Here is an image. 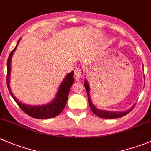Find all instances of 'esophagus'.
Masks as SVG:
<instances>
[{"mask_svg": "<svg viewBox=\"0 0 151 151\" xmlns=\"http://www.w3.org/2000/svg\"><path fill=\"white\" fill-rule=\"evenodd\" d=\"M82 77V72L81 70H80V68H76L74 69V78L75 80H78L81 78Z\"/></svg>", "mask_w": 151, "mask_h": 151, "instance_id": "obj_1", "label": "esophagus"}]
</instances>
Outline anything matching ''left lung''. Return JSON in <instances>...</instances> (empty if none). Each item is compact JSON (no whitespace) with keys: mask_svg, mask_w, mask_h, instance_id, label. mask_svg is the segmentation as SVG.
I'll use <instances>...</instances> for the list:
<instances>
[{"mask_svg":"<svg viewBox=\"0 0 151 151\" xmlns=\"http://www.w3.org/2000/svg\"><path fill=\"white\" fill-rule=\"evenodd\" d=\"M84 86H85V88H86V91H87L88 99V103H89V105H90L91 109L92 112H93L95 115L99 116V117L105 118V119H115V118H120L122 117V116H125V115L128 114V113L131 112V111L132 110V108H130V109L128 110V111H123V112H116V111H103V110L98 109V108H96V107L93 105L91 100L90 95H89L90 94V93H89L90 88H89V85L86 80H85ZM134 107H133V108H134Z\"/></svg>","mask_w":151,"mask_h":151,"instance_id":"1","label":"left lung"}]
</instances>
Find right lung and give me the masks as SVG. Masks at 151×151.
Returning <instances> with one entry per match:
<instances>
[{
  "label": "right lung",
  "instance_id": "1",
  "mask_svg": "<svg viewBox=\"0 0 151 151\" xmlns=\"http://www.w3.org/2000/svg\"><path fill=\"white\" fill-rule=\"evenodd\" d=\"M20 40L17 42V46H15V48L11 52L8 58V60H7L6 83L10 94L12 96V98L15 101L16 103L18 105V106L26 114H27L29 116L40 119H49V118L55 117V116H58L63 111L64 108H65V105H66L70 88H71V86H72V84L74 82V79L73 77H74V71H71L69 74H67L66 77H65L63 81L62 82L61 85L60 86L56 96L55 97L54 100L52 101L50 103L46 104V105H40V106H32V105H27L26 104H23L22 102H19L17 99V98H15V96L13 95L12 92L11 91L9 86V77L10 68H11L10 63H11L12 57L13 53H14L16 48H17V44H18Z\"/></svg>",
  "mask_w": 151,
  "mask_h": 151
}]
</instances>
